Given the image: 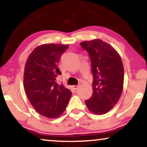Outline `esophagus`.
I'll list each match as a JSON object with an SVG mask.
<instances>
[{
  "mask_svg": "<svg viewBox=\"0 0 147 147\" xmlns=\"http://www.w3.org/2000/svg\"><path fill=\"white\" fill-rule=\"evenodd\" d=\"M79 86H80V85H75V86H74L73 87H74V88L75 90H77L78 88H79Z\"/></svg>",
  "mask_w": 147,
  "mask_h": 147,
  "instance_id": "1",
  "label": "esophagus"
}]
</instances>
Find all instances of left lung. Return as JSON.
Instances as JSON below:
<instances>
[{
  "label": "left lung",
  "instance_id": "left-lung-1",
  "mask_svg": "<svg viewBox=\"0 0 147 147\" xmlns=\"http://www.w3.org/2000/svg\"><path fill=\"white\" fill-rule=\"evenodd\" d=\"M80 46L89 54L93 76V94L86 100L92 112L104 114L110 111L121 96L124 67L121 58L112 46L101 39L84 41Z\"/></svg>",
  "mask_w": 147,
  "mask_h": 147
}]
</instances>
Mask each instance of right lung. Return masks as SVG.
I'll return each instance as SVG.
<instances>
[{
	"instance_id": "add662e5",
	"label": "right lung",
	"mask_w": 147,
	"mask_h": 147,
	"mask_svg": "<svg viewBox=\"0 0 147 147\" xmlns=\"http://www.w3.org/2000/svg\"><path fill=\"white\" fill-rule=\"evenodd\" d=\"M67 45L45 44L36 47L26 61L24 87L31 105L42 116L49 118L59 116L65 111L71 92L58 84L60 57Z\"/></svg>"
}]
</instances>
